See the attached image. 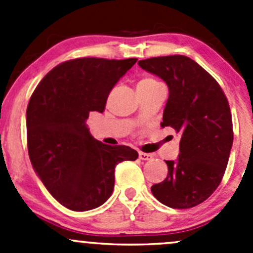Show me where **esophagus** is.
I'll return each mask as SVG.
<instances>
[{
  "instance_id": "1",
  "label": "esophagus",
  "mask_w": 253,
  "mask_h": 253,
  "mask_svg": "<svg viewBox=\"0 0 253 253\" xmlns=\"http://www.w3.org/2000/svg\"><path fill=\"white\" fill-rule=\"evenodd\" d=\"M138 157L141 160H150L153 159V155L149 154V153H143V152H139L138 153Z\"/></svg>"
}]
</instances>
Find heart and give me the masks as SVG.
Masks as SVG:
<instances>
[{
	"instance_id": "1",
	"label": "heart",
	"mask_w": 253,
	"mask_h": 253,
	"mask_svg": "<svg viewBox=\"0 0 253 253\" xmlns=\"http://www.w3.org/2000/svg\"><path fill=\"white\" fill-rule=\"evenodd\" d=\"M158 82L153 78H143L137 83V88H149V86L155 85Z\"/></svg>"
}]
</instances>
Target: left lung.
I'll return each instance as SVG.
<instances>
[{
  "label": "left lung",
  "mask_w": 253,
  "mask_h": 253,
  "mask_svg": "<svg viewBox=\"0 0 253 253\" xmlns=\"http://www.w3.org/2000/svg\"><path fill=\"white\" fill-rule=\"evenodd\" d=\"M139 67L169 88L162 126L181 134L176 160H167L168 176L152 186L163 205L185 209L206 201L220 183L233 147V120L220 85L197 62L182 55L142 60Z\"/></svg>",
  "instance_id": "8db88e82"
}]
</instances>
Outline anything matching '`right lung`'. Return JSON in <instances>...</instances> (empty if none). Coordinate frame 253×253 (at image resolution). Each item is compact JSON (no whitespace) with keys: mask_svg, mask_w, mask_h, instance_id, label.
<instances>
[{"mask_svg":"<svg viewBox=\"0 0 253 253\" xmlns=\"http://www.w3.org/2000/svg\"><path fill=\"white\" fill-rule=\"evenodd\" d=\"M136 62L66 61L42 79L30 98L27 138L33 169L52 197L71 211L104 205L114 191L116 165L138 158L126 145L103 144L86 126L89 112L105 110L111 89Z\"/></svg>","mask_w":253,"mask_h":253,"instance_id":"1","label":"right lung"}]
</instances>
